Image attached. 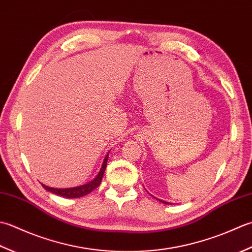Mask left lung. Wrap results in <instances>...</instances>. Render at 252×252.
I'll list each match as a JSON object with an SVG mask.
<instances>
[{"instance_id":"obj_1","label":"left lung","mask_w":252,"mask_h":252,"mask_svg":"<svg viewBox=\"0 0 252 252\" xmlns=\"http://www.w3.org/2000/svg\"><path fill=\"white\" fill-rule=\"evenodd\" d=\"M157 200H158V201L160 202H162V203H164V204H169V202H166V201H164V200H161V199H158V198H156Z\"/></svg>"}]
</instances>
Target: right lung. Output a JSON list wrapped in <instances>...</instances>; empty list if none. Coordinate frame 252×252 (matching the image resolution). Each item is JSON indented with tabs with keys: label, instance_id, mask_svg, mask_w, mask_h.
I'll return each instance as SVG.
<instances>
[{
	"label": "right lung",
	"instance_id": "add662e5",
	"mask_svg": "<svg viewBox=\"0 0 252 252\" xmlns=\"http://www.w3.org/2000/svg\"><path fill=\"white\" fill-rule=\"evenodd\" d=\"M107 158H109V155L105 156V158L103 161V164H102V167L100 169L99 174H97L94 181L89 182L88 184L81 185V186H77V187H73V188H52V187L45 186V185L42 184V187L45 189V190L58 194V196L64 197V198L84 197V196H86V194L90 193L92 190H94L96 187L100 186V184L102 182V177H103V174H104L105 168H106Z\"/></svg>",
	"mask_w": 252,
	"mask_h": 252
}]
</instances>
